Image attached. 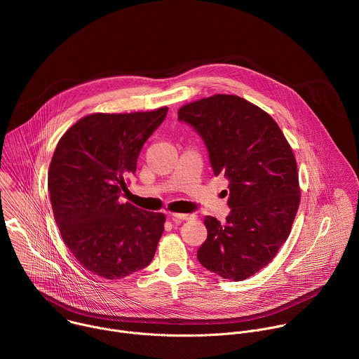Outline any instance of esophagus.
I'll list each match as a JSON object with an SVG mask.
<instances>
[{"label": "esophagus", "mask_w": 359, "mask_h": 359, "mask_svg": "<svg viewBox=\"0 0 359 359\" xmlns=\"http://www.w3.org/2000/svg\"><path fill=\"white\" fill-rule=\"evenodd\" d=\"M193 215H184V213H172L173 222H180V220H190L193 219Z\"/></svg>", "instance_id": "obj_1"}]
</instances>
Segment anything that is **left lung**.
<instances>
[{"label": "left lung", "instance_id": "8db88e82", "mask_svg": "<svg viewBox=\"0 0 359 359\" xmlns=\"http://www.w3.org/2000/svg\"><path fill=\"white\" fill-rule=\"evenodd\" d=\"M208 147L215 176L229 180L224 223L206 216L198 263L241 281L263 270L287 240L299 204L297 162L274 119L236 95H215L182 107Z\"/></svg>", "mask_w": 359, "mask_h": 359}]
</instances>
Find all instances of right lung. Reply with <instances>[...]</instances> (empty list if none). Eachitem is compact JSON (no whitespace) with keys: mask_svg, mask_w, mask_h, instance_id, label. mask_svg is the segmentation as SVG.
Here are the masks:
<instances>
[{"mask_svg":"<svg viewBox=\"0 0 359 359\" xmlns=\"http://www.w3.org/2000/svg\"><path fill=\"white\" fill-rule=\"evenodd\" d=\"M168 108L135 114H93L71 126L57 144L48 189L61 237L90 273L108 280L133 274L155 257L165 215L121 203L144 142Z\"/></svg>","mask_w":359,"mask_h":359,"instance_id":"right-lung-1","label":"right lung"}]
</instances>
